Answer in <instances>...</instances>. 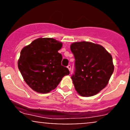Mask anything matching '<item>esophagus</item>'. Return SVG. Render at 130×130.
Masks as SVG:
<instances>
[{
    "mask_svg": "<svg viewBox=\"0 0 130 130\" xmlns=\"http://www.w3.org/2000/svg\"><path fill=\"white\" fill-rule=\"evenodd\" d=\"M67 68H68V69L69 70V71H71V65H68V66H67Z\"/></svg>",
    "mask_w": 130,
    "mask_h": 130,
    "instance_id": "esophagus-1",
    "label": "esophagus"
}]
</instances>
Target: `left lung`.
<instances>
[{"instance_id":"8db88e82","label":"left lung","mask_w":130,"mask_h":130,"mask_svg":"<svg viewBox=\"0 0 130 130\" xmlns=\"http://www.w3.org/2000/svg\"><path fill=\"white\" fill-rule=\"evenodd\" d=\"M75 72L71 76L74 88L82 96L99 93L108 84L114 70L112 57L100 44L88 41L72 43Z\"/></svg>"}]
</instances>
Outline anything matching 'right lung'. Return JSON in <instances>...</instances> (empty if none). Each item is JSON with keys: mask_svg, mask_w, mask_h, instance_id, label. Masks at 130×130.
<instances>
[{"mask_svg": "<svg viewBox=\"0 0 130 130\" xmlns=\"http://www.w3.org/2000/svg\"><path fill=\"white\" fill-rule=\"evenodd\" d=\"M62 43L52 38H39L21 51L18 66L24 80L32 90L47 93L54 90L69 70L61 65L58 53Z\"/></svg>", "mask_w": 130, "mask_h": 130, "instance_id": "1", "label": "right lung"}]
</instances>
